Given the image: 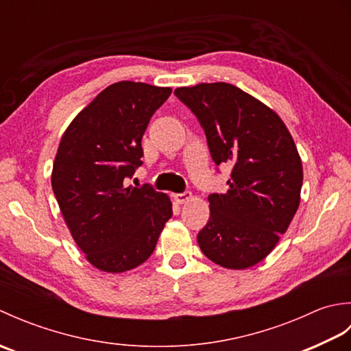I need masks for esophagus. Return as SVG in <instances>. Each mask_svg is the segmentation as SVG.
Returning <instances> with one entry per match:
<instances>
[{"label":"esophagus","instance_id":"esophagus-1","mask_svg":"<svg viewBox=\"0 0 351 351\" xmlns=\"http://www.w3.org/2000/svg\"><path fill=\"white\" fill-rule=\"evenodd\" d=\"M193 197L191 191H184V193H178V195H175V200L178 204H185L189 202V200Z\"/></svg>","mask_w":351,"mask_h":351}]
</instances>
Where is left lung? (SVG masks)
<instances>
[{
	"mask_svg": "<svg viewBox=\"0 0 351 351\" xmlns=\"http://www.w3.org/2000/svg\"><path fill=\"white\" fill-rule=\"evenodd\" d=\"M197 117L215 166H232L229 190L213 193L197 234L204 255L230 270L261 263L287 232L300 204L303 167L293 137L265 104L228 83L180 87Z\"/></svg>",
	"mask_w": 351,
	"mask_h": 351,
	"instance_id": "8db88e82",
	"label": "left lung"
}]
</instances>
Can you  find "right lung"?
<instances>
[{"instance_id":"add662e5","label":"right lung","mask_w":351,"mask_h":351,"mask_svg":"<svg viewBox=\"0 0 351 351\" xmlns=\"http://www.w3.org/2000/svg\"><path fill=\"white\" fill-rule=\"evenodd\" d=\"M170 93L134 81L111 84L80 111L58 145L52 190L72 238L102 271L143 264L173 214L164 193L125 185L143 164L141 137Z\"/></svg>"}]
</instances>
